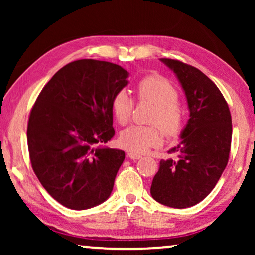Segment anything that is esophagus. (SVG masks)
<instances>
[{"mask_svg":"<svg viewBox=\"0 0 255 255\" xmlns=\"http://www.w3.org/2000/svg\"><path fill=\"white\" fill-rule=\"evenodd\" d=\"M128 156L130 159H132V160H139L141 158V155L140 154H137V153H133V152H130V153H128Z\"/></svg>","mask_w":255,"mask_h":255,"instance_id":"34e87169","label":"esophagus"}]
</instances>
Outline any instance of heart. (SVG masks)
Returning <instances> with one entry per match:
<instances>
[{
    "label": "heart",
    "instance_id": "heart-1",
    "mask_svg": "<svg viewBox=\"0 0 255 255\" xmlns=\"http://www.w3.org/2000/svg\"><path fill=\"white\" fill-rule=\"evenodd\" d=\"M140 102L154 104L149 117L153 125H132L120 135V144L128 151L146 153L161 145L162 133L167 138H176L184 128V113L179 103V93L168 80L160 75H147L137 85ZM114 116L120 124H127L134 110V100L127 90L115 94L111 102Z\"/></svg>",
    "mask_w": 255,
    "mask_h": 255
}]
</instances>
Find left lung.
I'll use <instances>...</instances> for the list:
<instances>
[{"mask_svg":"<svg viewBox=\"0 0 255 255\" xmlns=\"http://www.w3.org/2000/svg\"><path fill=\"white\" fill-rule=\"evenodd\" d=\"M173 69L186 93L190 118L182 141L168 151L176 159L161 160L153 177L151 195L170 208H189L214 189L228 165L232 120L218 87L194 66L161 58Z\"/></svg>","mask_w":255,"mask_h":255,"instance_id":"8db88e82","label":"left lung"}]
</instances>
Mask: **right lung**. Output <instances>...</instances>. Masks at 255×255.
Masks as SVG:
<instances>
[{
	"label": "right lung",
	"instance_id": "obj_1",
	"mask_svg": "<svg viewBox=\"0 0 255 255\" xmlns=\"http://www.w3.org/2000/svg\"><path fill=\"white\" fill-rule=\"evenodd\" d=\"M128 75L113 62L72 61L44 86L30 111L31 166L41 186L66 208H93L113 191L125 153L99 145L114 137L111 102L128 85Z\"/></svg>",
	"mask_w": 255,
	"mask_h": 255
}]
</instances>
